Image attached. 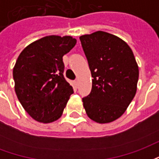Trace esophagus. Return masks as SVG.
I'll use <instances>...</instances> for the list:
<instances>
[{
  "label": "esophagus",
  "instance_id": "esophagus-1",
  "mask_svg": "<svg viewBox=\"0 0 159 159\" xmlns=\"http://www.w3.org/2000/svg\"><path fill=\"white\" fill-rule=\"evenodd\" d=\"M78 83H79V82H78V79H76V80H75V84H76V87L78 86Z\"/></svg>",
  "mask_w": 159,
  "mask_h": 159
}]
</instances>
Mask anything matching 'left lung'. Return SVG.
<instances>
[{"label":"left lung","instance_id":"8db88e82","mask_svg":"<svg viewBox=\"0 0 159 159\" xmlns=\"http://www.w3.org/2000/svg\"><path fill=\"white\" fill-rule=\"evenodd\" d=\"M80 41L93 77L83 107L90 119L111 123L125 112L135 95L136 60L129 46L110 33L96 31L80 36Z\"/></svg>","mask_w":159,"mask_h":159}]
</instances>
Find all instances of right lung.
Wrapping results in <instances>:
<instances>
[{
	"mask_svg": "<svg viewBox=\"0 0 159 159\" xmlns=\"http://www.w3.org/2000/svg\"><path fill=\"white\" fill-rule=\"evenodd\" d=\"M76 43L69 36H45L27 46L16 61L12 71L16 94L26 112L37 122L59 119L74 93L63 74V56Z\"/></svg>",
	"mask_w": 159,
	"mask_h": 159,
	"instance_id": "right-lung-1",
	"label": "right lung"
}]
</instances>
